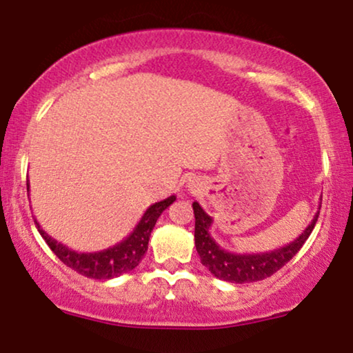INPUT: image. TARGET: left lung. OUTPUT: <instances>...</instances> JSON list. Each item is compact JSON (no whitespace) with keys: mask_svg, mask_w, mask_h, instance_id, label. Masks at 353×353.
<instances>
[{"mask_svg":"<svg viewBox=\"0 0 353 353\" xmlns=\"http://www.w3.org/2000/svg\"><path fill=\"white\" fill-rule=\"evenodd\" d=\"M193 213L194 246H196L198 254H200L201 264L208 268V271L214 277L234 284L256 283V281L266 279V277L279 271L304 246L319 218L317 211L316 216L310 221V225L302 231L299 238H296L292 243L285 244L283 248H277V250L268 252H256V254H236V252L225 251L223 248H219V244L211 238L210 228L213 225V218L205 213V210L201 208L198 201L193 203Z\"/></svg>","mask_w":353,"mask_h":353,"instance_id":"1","label":"left lung"}]
</instances>
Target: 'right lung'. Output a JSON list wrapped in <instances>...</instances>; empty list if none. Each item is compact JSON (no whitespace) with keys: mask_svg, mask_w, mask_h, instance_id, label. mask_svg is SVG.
<instances>
[{"mask_svg":"<svg viewBox=\"0 0 353 353\" xmlns=\"http://www.w3.org/2000/svg\"><path fill=\"white\" fill-rule=\"evenodd\" d=\"M175 200L176 196L172 194V196L165 198V200L153 203L150 208L145 211L139 225L135 226V230L123 241L117 243L115 246L107 248V250L95 252H79L70 250L65 244L57 243L56 239L46 233L36 219L34 223L39 234L44 238V241L48 243V246L51 248L54 254L65 266L74 269L79 274L90 277V279H114V277L125 274V272L139 266L140 261L143 259L145 252L148 250V239H150L152 230L155 228L157 219L160 218V214Z\"/></svg>","mask_w":353,"mask_h":353,"instance_id":"obj_1","label":"right lung"}]
</instances>
